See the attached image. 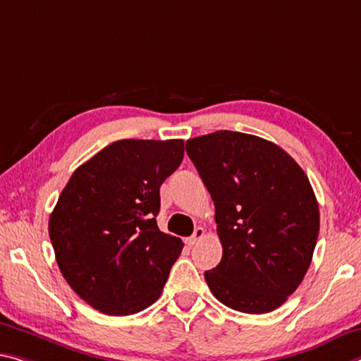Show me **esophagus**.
I'll use <instances>...</instances> for the list:
<instances>
[{
    "mask_svg": "<svg viewBox=\"0 0 361 361\" xmlns=\"http://www.w3.org/2000/svg\"><path fill=\"white\" fill-rule=\"evenodd\" d=\"M205 236V230L202 226H197L196 230H194V233H192V236H190V238H186V244L188 245H194V244H197L199 241H201V239Z\"/></svg>",
    "mask_w": 361,
    "mask_h": 361,
    "instance_id": "obj_1",
    "label": "esophagus"
}]
</instances>
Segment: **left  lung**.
Listing matches in <instances>:
<instances>
[{"mask_svg":"<svg viewBox=\"0 0 361 361\" xmlns=\"http://www.w3.org/2000/svg\"><path fill=\"white\" fill-rule=\"evenodd\" d=\"M215 205L221 262L205 281L223 305L268 313L283 305L310 267L319 231L313 188L271 141L220 130L186 141Z\"/></svg>","mask_w":361,"mask_h":361,"instance_id":"8db88e82","label":"left lung"}]
</instances>
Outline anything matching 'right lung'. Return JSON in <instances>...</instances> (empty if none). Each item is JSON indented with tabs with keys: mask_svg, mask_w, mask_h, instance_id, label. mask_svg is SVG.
<instances>
[{
	"mask_svg": "<svg viewBox=\"0 0 361 361\" xmlns=\"http://www.w3.org/2000/svg\"><path fill=\"white\" fill-rule=\"evenodd\" d=\"M183 156V140H120L80 165L62 190L49 216L56 262L96 310L125 317L160 297L183 243L159 230V191Z\"/></svg>",
	"mask_w": 361,
	"mask_h": 361,
	"instance_id": "1",
	"label": "right lung"
}]
</instances>
